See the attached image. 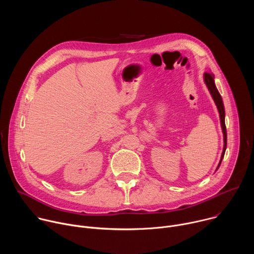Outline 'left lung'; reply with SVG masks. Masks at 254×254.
Listing matches in <instances>:
<instances>
[{
    "label": "left lung",
    "mask_w": 254,
    "mask_h": 254,
    "mask_svg": "<svg viewBox=\"0 0 254 254\" xmlns=\"http://www.w3.org/2000/svg\"><path fill=\"white\" fill-rule=\"evenodd\" d=\"M203 77H204V82H205V84H206V86H207V88H208V90H209L217 108H218L221 128H222V132H223L224 146H223V152H222V155H221L220 162H219V164H218V166H217V169H216V170H218V168L220 167L221 162L223 160V157H224V154H225V151H226V147H227V132H226V127H225V110H224V104H223L222 97H221L219 91L217 90V88H216L215 81H214V75L212 73H209V72H206V73H204Z\"/></svg>",
    "instance_id": "8db88e82"
}]
</instances>
